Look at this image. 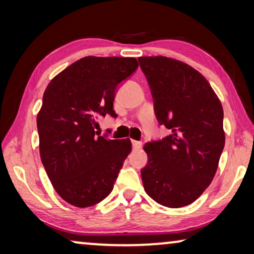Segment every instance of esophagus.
Wrapping results in <instances>:
<instances>
[{"mask_svg":"<svg viewBox=\"0 0 254 254\" xmlns=\"http://www.w3.org/2000/svg\"><path fill=\"white\" fill-rule=\"evenodd\" d=\"M141 146H142V142L141 141L132 140V147H133V149H140Z\"/></svg>","mask_w":254,"mask_h":254,"instance_id":"obj_1","label":"esophagus"}]
</instances>
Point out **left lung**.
<instances>
[{
  "label": "left lung",
  "instance_id": "8db88e82",
  "mask_svg": "<svg viewBox=\"0 0 254 254\" xmlns=\"http://www.w3.org/2000/svg\"><path fill=\"white\" fill-rule=\"evenodd\" d=\"M154 99L159 123L171 131L147 142L144 189L160 205L180 208L197 200L212 183L223 151V108L201 73L166 56L139 57Z\"/></svg>",
  "mask_w": 254,
  "mask_h": 254
}]
</instances>
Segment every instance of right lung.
Instances as JSON below:
<instances>
[{"instance_id": "1", "label": "right lung", "mask_w": 254, "mask_h": 254, "mask_svg": "<svg viewBox=\"0 0 254 254\" xmlns=\"http://www.w3.org/2000/svg\"><path fill=\"white\" fill-rule=\"evenodd\" d=\"M138 67L134 57L86 56L53 78L37 116L39 149L52 185L70 205L85 208L108 197L132 145L96 137V117H116L117 85Z\"/></svg>"}]
</instances>
